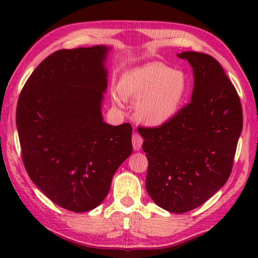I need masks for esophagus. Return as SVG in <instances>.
Returning <instances> with one entry per match:
<instances>
[{"label": "esophagus", "instance_id": "obj_1", "mask_svg": "<svg viewBox=\"0 0 258 258\" xmlns=\"http://www.w3.org/2000/svg\"><path fill=\"white\" fill-rule=\"evenodd\" d=\"M132 141H133V147H134V150H136V151H139L141 148H142V143H143V139H142V136L140 135V134H134L133 135V139H132Z\"/></svg>", "mask_w": 258, "mask_h": 258}]
</instances>
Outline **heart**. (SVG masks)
Returning a JSON list of instances; mask_svg holds the SVG:
<instances>
[{
	"label": "heart",
	"mask_w": 258,
	"mask_h": 258,
	"mask_svg": "<svg viewBox=\"0 0 258 258\" xmlns=\"http://www.w3.org/2000/svg\"><path fill=\"white\" fill-rule=\"evenodd\" d=\"M188 83L184 74L163 63L130 69L121 76L118 93L124 100L136 101L135 116L149 126H161L177 115Z\"/></svg>",
	"instance_id": "obj_1"
}]
</instances>
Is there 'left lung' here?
I'll use <instances>...</instances> for the list:
<instances>
[{"mask_svg":"<svg viewBox=\"0 0 258 258\" xmlns=\"http://www.w3.org/2000/svg\"><path fill=\"white\" fill-rule=\"evenodd\" d=\"M177 56L192 68L191 102L165 124L139 133L148 158V194L164 210L183 214L202 206L228 181L243 114L237 91L213 56Z\"/></svg>","mask_w":258,"mask_h":258,"instance_id":"8db88e82","label":"left lung"}]
</instances>
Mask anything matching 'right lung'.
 <instances>
[{"label": "right lung", "mask_w": 258, "mask_h": 258, "mask_svg": "<svg viewBox=\"0 0 258 258\" xmlns=\"http://www.w3.org/2000/svg\"><path fill=\"white\" fill-rule=\"evenodd\" d=\"M107 45L62 49L34 70L16 108L22 160L35 185L74 213L103 202L112 176L133 151L129 123L102 117Z\"/></svg>", "instance_id": "right-lung-1"}]
</instances>
